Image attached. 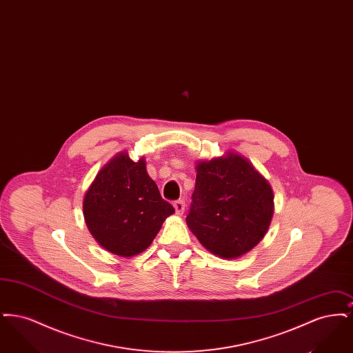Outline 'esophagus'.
I'll list each match as a JSON object with an SVG mask.
<instances>
[{"instance_id": "esophagus-1", "label": "esophagus", "mask_w": 353, "mask_h": 353, "mask_svg": "<svg viewBox=\"0 0 353 353\" xmlns=\"http://www.w3.org/2000/svg\"><path fill=\"white\" fill-rule=\"evenodd\" d=\"M173 206H174V210H176V214H179V216H181L183 213H184L185 210V202L183 200H179V201L174 202L173 203Z\"/></svg>"}]
</instances>
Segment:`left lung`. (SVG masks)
Here are the masks:
<instances>
[{"instance_id": "1", "label": "left lung", "mask_w": 353, "mask_h": 353, "mask_svg": "<svg viewBox=\"0 0 353 353\" xmlns=\"http://www.w3.org/2000/svg\"><path fill=\"white\" fill-rule=\"evenodd\" d=\"M196 186L186 225L202 246L222 259H236L268 233L274 214L269 181L236 152L196 164Z\"/></svg>"}]
</instances>
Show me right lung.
Masks as SVG:
<instances>
[{"label":"right lung","mask_w":353,"mask_h":353,"mask_svg":"<svg viewBox=\"0 0 353 353\" xmlns=\"http://www.w3.org/2000/svg\"><path fill=\"white\" fill-rule=\"evenodd\" d=\"M174 213L147 172L145 159L117 153L98 172L83 199L85 225L107 252L131 258L150 248Z\"/></svg>","instance_id":"1"}]
</instances>
